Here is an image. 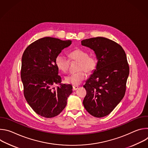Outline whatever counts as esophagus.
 <instances>
[{"label": "esophagus", "instance_id": "esophagus-1", "mask_svg": "<svg viewBox=\"0 0 148 148\" xmlns=\"http://www.w3.org/2000/svg\"><path fill=\"white\" fill-rule=\"evenodd\" d=\"M78 86H73V91H75V90H77V89H78Z\"/></svg>", "mask_w": 148, "mask_h": 148}]
</instances>
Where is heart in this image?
Listing matches in <instances>:
<instances>
[{
  "label": "heart",
  "mask_w": 148,
  "mask_h": 148,
  "mask_svg": "<svg viewBox=\"0 0 148 148\" xmlns=\"http://www.w3.org/2000/svg\"><path fill=\"white\" fill-rule=\"evenodd\" d=\"M71 60L78 61L77 70H79L67 75L65 81L67 84L73 86H78L86 78V73L93 72L97 65V60L94 56L88 55L87 51L81 49H77L69 54ZM55 64L57 69L63 72L66 73L69 69L70 61L64 56L59 54L55 59Z\"/></svg>",
  "instance_id": "b5f03b06"
}]
</instances>
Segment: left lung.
Listing matches in <instances>:
<instances>
[{"mask_svg":"<svg viewBox=\"0 0 148 148\" xmlns=\"http://www.w3.org/2000/svg\"><path fill=\"white\" fill-rule=\"evenodd\" d=\"M81 45L93 50L98 60L96 69L84 86L87 94L84 108L91 115L110 114L123 98L130 67L122 47L102 37L83 40Z\"/></svg>","mask_w":148,"mask_h":148,"instance_id":"8db88e82","label":"left lung"}]
</instances>
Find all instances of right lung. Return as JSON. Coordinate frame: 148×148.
<instances>
[{
  "label": "right lung",
  "instance_id": "1",
  "mask_svg": "<svg viewBox=\"0 0 148 148\" xmlns=\"http://www.w3.org/2000/svg\"><path fill=\"white\" fill-rule=\"evenodd\" d=\"M71 40L46 37L30 44L22 58L21 78L24 95L29 105L39 115L47 118L60 114L73 92L70 84H62L56 66V57L70 46ZM60 86L56 89L55 84Z\"/></svg>",
  "mask_w": 148,
  "mask_h": 148
}]
</instances>
